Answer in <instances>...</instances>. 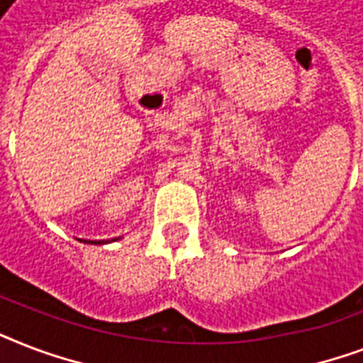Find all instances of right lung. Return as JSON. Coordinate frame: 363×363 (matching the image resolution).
I'll return each instance as SVG.
<instances>
[{
	"label": "right lung",
	"instance_id": "1",
	"mask_svg": "<svg viewBox=\"0 0 363 363\" xmlns=\"http://www.w3.org/2000/svg\"><path fill=\"white\" fill-rule=\"evenodd\" d=\"M92 242H94V241H92Z\"/></svg>",
	"mask_w": 363,
	"mask_h": 363
}]
</instances>
